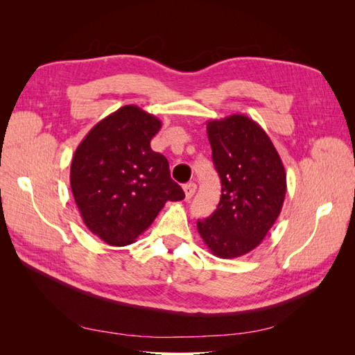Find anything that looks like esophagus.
<instances>
[{
    "label": "esophagus",
    "instance_id": "esophagus-1",
    "mask_svg": "<svg viewBox=\"0 0 355 355\" xmlns=\"http://www.w3.org/2000/svg\"><path fill=\"white\" fill-rule=\"evenodd\" d=\"M196 191H197V185L194 184V182H189V184L184 185V192H185V198L187 200H191L192 197H194Z\"/></svg>",
    "mask_w": 355,
    "mask_h": 355
}]
</instances>
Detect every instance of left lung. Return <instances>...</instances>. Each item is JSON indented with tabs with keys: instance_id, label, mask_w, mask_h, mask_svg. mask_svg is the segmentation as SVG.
<instances>
[{
	"instance_id": "obj_1",
	"label": "left lung",
	"mask_w": 355,
	"mask_h": 355,
	"mask_svg": "<svg viewBox=\"0 0 355 355\" xmlns=\"http://www.w3.org/2000/svg\"><path fill=\"white\" fill-rule=\"evenodd\" d=\"M207 136L222 194L197 228L214 256L231 259L252 252L272 228L286 197V170L271 139L249 116L211 120Z\"/></svg>"
}]
</instances>
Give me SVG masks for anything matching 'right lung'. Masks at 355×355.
Instances as JSON below:
<instances>
[{"instance_id": "right-lung-1", "label": "right lung", "mask_w": 355, "mask_h": 355, "mask_svg": "<svg viewBox=\"0 0 355 355\" xmlns=\"http://www.w3.org/2000/svg\"><path fill=\"white\" fill-rule=\"evenodd\" d=\"M157 116L125 105L87 133L71 164V189L81 218L111 245L136 241L167 201L185 198L168 161L151 149Z\"/></svg>"}]
</instances>
